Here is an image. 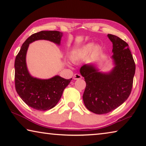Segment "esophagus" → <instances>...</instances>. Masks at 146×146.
Masks as SVG:
<instances>
[{
  "mask_svg": "<svg viewBox=\"0 0 146 146\" xmlns=\"http://www.w3.org/2000/svg\"><path fill=\"white\" fill-rule=\"evenodd\" d=\"M80 78H82V76L78 73H76L73 76L74 80H78V79H80Z\"/></svg>",
  "mask_w": 146,
  "mask_h": 146,
  "instance_id": "obj_1",
  "label": "esophagus"
}]
</instances>
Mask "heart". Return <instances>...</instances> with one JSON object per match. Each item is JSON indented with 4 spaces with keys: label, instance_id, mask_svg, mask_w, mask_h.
<instances>
[{
    "label": "heart",
    "instance_id": "obj_1",
    "mask_svg": "<svg viewBox=\"0 0 146 146\" xmlns=\"http://www.w3.org/2000/svg\"><path fill=\"white\" fill-rule=\"evenodd\" d=\"M100 50V46H95V44L93 42L88 43L85 44L80 49L72 51L70 55V59L73 62H76L80 60L82 58L85 57V56L88 55L92 51L93 53H97Z\"/></svg>",
    "mask_w": 146,
    "mask_h": 146
}]
</instances>
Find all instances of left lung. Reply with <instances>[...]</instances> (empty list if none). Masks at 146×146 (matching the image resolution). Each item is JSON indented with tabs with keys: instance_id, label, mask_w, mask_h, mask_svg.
<instances>
[{
	"instance_id": "obj_1",
	"label": "left lung",
	"mask_w": 146,
	"mask_h": 146,
	"mask_svg": "<svg viewBox=\"0 0 146 146\" xmlns=\"http://www.w3.org/2000/svg\"><path fill=\"white\" fill-rule=\"evenodd\" d=\"M113 43L114 67L108 73L99 71L95 65L84 64L80 73L86 86L83 101L88 110L98 115L110 113L127 99L133 87L135 64L128 44L117 36L108 35Z\"/></svg>"
}]
</instances>
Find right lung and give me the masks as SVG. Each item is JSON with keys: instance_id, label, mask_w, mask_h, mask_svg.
<instances>
[{"instance_id": "add662e5", "label": "right lung", "mask_w": 146, "mask_h": 146, "mask_svg": "<svg viewBox=\"0 0 146 146\" xmlns=\"http://www.w3.org/2000/svg\"><path fill=\"white\" fill-rule=\"evenodd\" d=\"M63 33L58 31H42L26 39L15 61V83L19 97L29 107L38 111H46L55 107L63 91L72 80L56 75L49 79L32 76L26 65V53L29 44L38 40H46L60 45Z\"/></svg>"}]
</instances>
